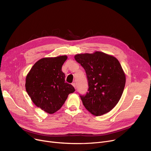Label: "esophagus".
<instances>
[{"instance_id": "esophagus-1", "label": "esophagus", "mask_w": 151, "mask_h": 151, "mask_svg": "<svg viewBox=\"0 0 151 151\" xmlns=\"http://www.w3.org/2000/svg\"><path fill=\"white\" fill-rule=\"evenodd\" d=\"M72 86L74 87L75 89H76V84H75V83H72Z\"/></svg>"}]
</instances>
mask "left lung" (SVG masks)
Masks as SVG:
<instances>
[{
	"label": "left lung",
	"instance_id": "8db88e82",
	"mask_svg": "<svg viewBox=\"0 0 151 151\" xmlns=\"http://www.w3.org/2000/svg\"><path fill=\"white\" fill-rule=\"evenodd\" d=\"M75 60L84 68L89 89L80 96L86 109L95 116L110 111L119 101L125 84V75L119 60L100 51L78 54Z\"/></svg>",
	"mask_w": 151,
	"mask_h": 151
}]
</instances>
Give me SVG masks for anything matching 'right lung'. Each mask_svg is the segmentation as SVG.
<instances>
[{
  "label": "right lung",
  "mask_w": 151,
  "mask_h": 151,
  "mask_svg": "<svg viewBox=\"0 0 151 151\" xmlns=\"http://www.w3.org/2000/svg\"><path fill=\"white\" fill-rule=\"evenodd\" d=\"M67 55L44 58L31 68L26 78V89L32 101L49 114L58 111L68 96L75 92L72 85L65 83L62 67Z\"/></svg>",
  "instance_id": "right-lung-1"
}]
</instances>
